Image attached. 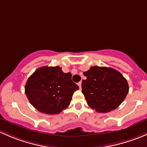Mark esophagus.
<instances>
[{"instance_id": "esophagus-1", "label": "esophagus", "mask_w": 147, "mask_h": 147, "mask_svg": "<svg viewBox=\"0 0 147 147\" xmlns=\"http://www.w3.org/2000/svg\"><path fill=\"white\" fill-rule=\"evenodd\" d=\"M78 86H79L80 89H81V81H80V82L78 84Z\"/></svg>"}]
</instances>
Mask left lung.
Here are the masks:
<instances>
[{
	"label": "left lung",
	"instance_id": "1",
	"mask_svg": "<svg viewBox=\"0 0 147 147\" xmlns=\"http://www.w3.org/2000/svg\"><path fill=\"white\" fill-rule=\"evenodd\" d=\"M81 87L88 105L98 113H108L123 102L129 86L122 74L112 68L91 66Z\"/></svg>",
	"mask_w": 147,
	"mask_h": 147
}]
</instances>
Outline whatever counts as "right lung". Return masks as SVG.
Listing matches in <instances>:
<instances>
[{
    "mask_svg": "<svg viewBox=\"0 0 147 147\" xmlns=\"http://www.w3.org/2000/svg\"><path fill=\"white\" fill-rule=\"evenodd\" d=\"M71 76L70 72L63 73L59 66H42L29 77L25 94L38 111L59 114L68 107L74 93L79 89Z\"/></svg>",
    "mask_w": 147,
    "mask_h": 147,
    "instance_id": "add662e5",
    "label": "right lung"
}]
</instances>
